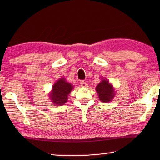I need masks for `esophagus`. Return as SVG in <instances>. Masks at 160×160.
<instances>
[{"label": "esophagus", "instance_id": "34e87169", "mask_svg": "<svg viewBox=\"0 0 160 160\" xmlns=\"http://www.w3.org/2000/svg\"><path fill=\"white\" fill-rule=\"evenodd\" d=\"M87 86H88V84H87L86 82H84V81H82V82H81V87H87Z\"/></svg>", "mask_w": 160, "mask_h": 160}]
</instances>
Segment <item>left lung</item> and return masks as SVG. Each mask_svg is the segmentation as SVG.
Listing matches in <instances>:
<instances>
[{"label": "left lung", "instance_id": "left-lung-1", "mask_svg": "<svg viewBox=\"0 0 160 160\" xmlns=\"http://www.w3.org/2000/svg\"><path fill=\"white\" fill-rule=\"evenodd\" d=\"M96 91H97L99 99L102 102H108L112 100L114 97L115 92L112 84L109 83V81L107 79L101 80V82L96 87Z\"/></svg>", "mask_w": 160, "mask_h": 160}]
</instances>
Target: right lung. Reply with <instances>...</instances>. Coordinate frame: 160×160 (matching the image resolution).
<instances>
[{
	"instance_id": "right-lung-1",
	"label": "right lung",
	"mask_w": 160,
	"mask_h": 160,
	"mask_svg": "<svg viewBox=\"0 0 160 160\" xmlns=\"http://www.w3.org/2000/svg\"><path fill=\"white\" fill-rule=\"evenodd\" d=\"M73 89V85L67 82L65 78H60L52 86V92L49 93L50 99L55 105H64L68 100V96Z\"/></svg>"
}]
</instances>
